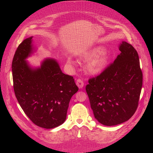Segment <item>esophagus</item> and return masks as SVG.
<instances>
[{"label": "esophagus", "instance_id": "obj_1", "mask_svg": "<svg viewBox=\"0 0 153 153\" xmlns=\"http://www.w3.org/2000/svg\"><path fill=\"white\" fill-rule=\"evenodd\" d=\"M76 84L78 86V87L79 88V89L82 88L84 87V84L83 81L81 79H78L76 80Z\"/></svg>", "mask_w": 153, "mask_h": 153}]
</instances>
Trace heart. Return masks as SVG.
Wrapping results in <instances>:
<instances>
[{
	"instance_id": "obj_1",
	"label": "heart",
	"mask_w": 153,
	"mask_h": 153,
	"mask_svg": "<svg viewBox=\"0 0 153 153\" xmlns=\"http://www.w3.org/2000/svg\"><path fill=\"white\" fill-rule=\"evenodd\" d=\"M80 59L87 62L84 69L90 75L95 76L101 73L109 62V54L104 47L94 46L85 52L80 56ZM69 64H74L75 62L71 59H68Z\"/></svg>"
}]
</instances>
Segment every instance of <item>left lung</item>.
Returning a JSON list of instances; mask_svg holds the SVG:
<instances>
[{
    "label": "left lung",
    "instance_id": "8db88e82",
    "mask_svg": "<svg viewBox=\"0 0 153 153\" xmlns=\"http://www.w3.org/2000/svg\"><path fill=\"white\" fill-rule=\"evenodd\" d=\"M121 53L100 75L89 79L86 86L95 119L107 126L128 121L137 108L143 85V74L137 51L123 41Z\"/></svg>",
    "mask_w": 153,
    "mask_h": 153
}]
</instances>
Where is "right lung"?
Masks as SVG:
<instances>
[{
	"mask_svg": "<svg viewBox=\"0 0 153 153\" xmlns=\"http://www.w3.org/2000/svg\"><path fill=\"white\" fill-rule=\"evenodd\" d=\"M33 36L18 47L12 64L13 88L25 114L36 126L51 129L65 121L71 97L78 88L72 76L64 74L58 62L46 58L33 67L26 59L35 52Z\"/></svg>",
	"mask_w": 153,
	"mask_h": 153,
	"instance_id": "right-lung-1",
	"label": "right lung"
}]
</instances>
